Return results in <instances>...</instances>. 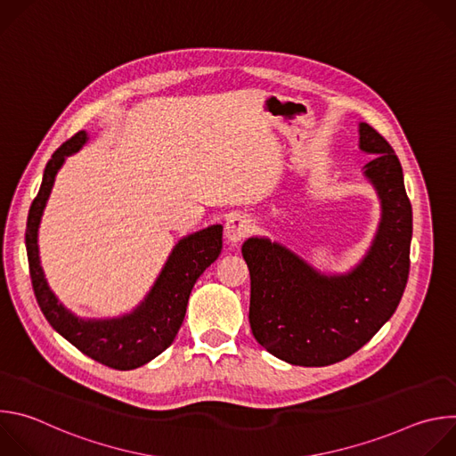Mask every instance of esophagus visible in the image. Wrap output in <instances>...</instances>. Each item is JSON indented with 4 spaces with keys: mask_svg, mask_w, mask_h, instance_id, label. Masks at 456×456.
<instances>
[{
    "mask_svg": "<svg viewBox=\"0 0 456 456\" xmlns=\"http://www.w3.org/2000/svg\"><path fill=\"white\" fill-rule=\"evenodd\" d=\"M250 232V220L243 215H234L225 224V236L229 241H241Z\"/></svg>",
    "mask_w": 456,
    "mask_h": 456,
    "instance_id": "1",
    "label": "esophagus"
}]
</instances>
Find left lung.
Instances as JSON below:
<instances>
[{"label":"left lung","mask_w":456,"mask_h":456,"mask_svg":"<svg viewBox=\"0 0 456 456\" xmlns=\"http://www.w3.org/2000/svg\"><path fill=\"white\" fill-rule=\"evenodd\" d=\"M359 134L361 150L375 155L364 175L379 192L382 220L357 269L329 278L265 238H248L241 247L252 336L290 364L329 366L355 354L394 315L408 283L413 216L403 166L370 124L362 122Z\"/></svg>","instance_id":"left-lung-1"}]
</instances>
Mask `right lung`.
Instances as JSON below:
<instances>
[{"instance_id": "1", "label": "right lung", "mask_w": 456, "mask_h": 456, "mask_svg": "<svg viewBox=\"0 0 456 456\" xmlns=\"http://www.w3.org/2000/svg\"><path fill=\"white\" fill-rule=\"evenodd\" d=\"M85 142L86 134L79 132L53 151L30 206L25 243L32 289L46 321L77 350L113 370H134L162 354L175 341L194 283L222 252V225H211L180 240L155 287L135 312L106 321L77 319L46 285L39 265L37 227L57 169L64 157L77 151Z\"/></svg>"}]
</instances>
